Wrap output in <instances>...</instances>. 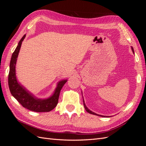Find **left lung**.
<instances>
[{
    "label": "left lung",
    "mask_w": 146,
    "mask_h": 146,
    "mask_svg": "<svg viewBox=\"0 0 146 146\" xmlns=\"http://www.w3.org/2000/svg\"><path fill=\"white\" fill-rule=\"evenodd\" d=\"M131 49H132V51H133V52L134 53V50H133V47H131ZM83 105H84V107H85V110H86V111L88 113H89L92 114H94V115H98V116H100V115H99V114H97L96 113H93L92 111H91V110H90L89 109H88V108L86 107V106L85 105V103H84V100H83Z\"/></svg>",
    "instance_id": "8db88e82"
}]
</instances>
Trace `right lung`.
Listing matches in <instances>:
<instances>
[{
    "instance_id": "1",
    "label": "right lung",
    "mask_w": 146,
    "mask_h": 146,
    "mask_svg": "<svg viewBox=\"0 0 146 146\" xmlns=\"http://www.w3.org/2000/svg\"><path fill=\"white\" fill-rule=\"evenodd\" d=\"M25 37V35H24L19 41L18 45L11 56L10 64V72L8 74L9 89L12 96L19 102L23 107L35 112H48L57 105L61 88L67 80H65L60 82L58 83V86L56 88L54 94L48 99L44 100L35 98L33 95L30 94L24 88L18 83L16 77L15 66L22 42Z\"/></svg>"
}]
</instances>
